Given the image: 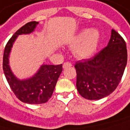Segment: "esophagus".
I'll return each mask as SVG.
<instances>
[{"mask_svg":"<svg viewBox=\"0 0 130 130\" xmlns=\"http://www.w3.org/2000/svg\"><path fill=\"white\" fill-rule=\"evenodd\" d=\"M72 65V64L71 62H66L63 64V68H68V67H71Z\"/></svg>","mask_w":130,"mask_h":130,"instance_id":"34e87169","label":"esophagus"}]
</instances>
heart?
<instances>
[{
    "label": "heart",
    "mask_w": 130,
    "mask_h": 130,
    "mask_svg": "<svg viewBox=\"0 0 130 130\" xmlns=\"http://www.w3.org/2000/svg\"><path fill=\"white\" fill-rule=\"evenodd\" d=\"M100 41V33L97 30L85 29L82 30L74 41L77 44L74 53L80 59H86L95 53Z\"/></svg>",
    "instance_id": "b5f03b06"
}]
</instances>
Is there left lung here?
<instances>
[{"label": "left lung", "instance_id": "8db88e82", "mask_svg": "<svg viewBox=\"0 0 130 130\" xmlns=\"http://www.w3.org/2000/svg\"><path fill=\"white\" fill-rule=\"evenodd\" d=\"M126 62V42L112 30L106 47L92 58L76 62L78 92L88 100H100L109 95L120 83Z\"/></svg>", "mask_w": 130, "mask_h": 130}]
</instances>
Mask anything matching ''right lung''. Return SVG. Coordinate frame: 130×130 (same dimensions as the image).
<instances>
[{
  "mask_svg": "<svg viewBox=\"0 0 130 130\" xmlns=\"http://www.w3.org/2000/svg\"><path fill=\"white\" fill-rule=\"evenodd\" d=\"M38 24L37 21H30L17 30L6 44L3 57L4 73L12 91L21 101L30 104L44 103L49 100L62 71V64L43 65L33 77L25 80H19L12 73L9 65V55L13 42L18 35L32 32Z\"/></svg>",
  "mask_w": 130,
  "mask_h": 130,
  "instance_id": "1",
  "label": "right lung"
}]
</instances>
